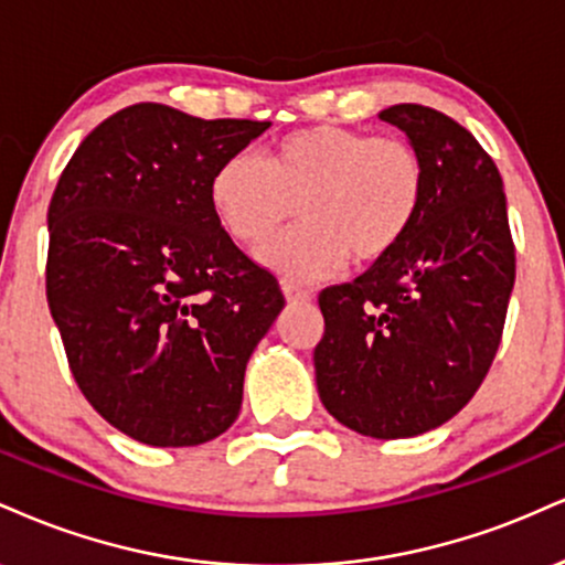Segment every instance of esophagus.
I'll return each instance as SVG.
<instances>
[{
	"label": "esophagus",
	"instance_id": "1",
	"mask_svg": "<svg viewBox=\"0 0 565 565\" xmlns=\"http://www.w3.org/2000/svg\"><path fill=\"white\" fill-rule=\"evenodd\" d=\"M282 296L288 298L290 303H307V301H311V290L301 288V285L288 282V280L282 282Z\"/></svg>",
	"mask_w": 565,
	"mask_h": 565
}]
</instances>
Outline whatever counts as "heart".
Returning a JSON list of instances; mask_svg holds the SVG:
<instances>
[{
    "label": "heart",
    "mask_w": 565,
    "mask_h": 565,
    "mask_svg": "<svg viewBox=\"0 0 565 565\" xmlns=\"http://www.w3.org/2000/svg\"><path fill=\"white\" fill-rule=\"evenodd\" d=\"M423 192L426 171L407 142L343 126L298 129L267 158L235 152L209 184L214 214L243 245L267 241L298 203L301 224L258 248L264 267L296 282L330 277L349 256H388L413 230Z\"/></svg>",
    "instance_id": "heart-1"
}]
</instances>
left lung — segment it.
Here are the masks:
<instances>
[{"label":"left lung","mask_w":565,"mask_h":565,"mask_svg":"<svg viewBox=\"0 0 565 565\" xmlns=\"http://www.w3.org/2000/svg\"><path fill=\"white\" fill-rule=\"evenodd\" d=\"M423 161L426 192L407 237L354 282L324 288L315 349L320 399L373 439L444 426L489 373L515 282L502 177L476 137L426 105H391Z\"/></svg>","instance_id":"8db88e82"}]
</instances>
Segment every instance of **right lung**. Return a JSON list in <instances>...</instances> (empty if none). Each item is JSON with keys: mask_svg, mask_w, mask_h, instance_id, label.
<instances>
[{"mask_svg": "<svg viewBox=\"0 0 565 565\" xmlns=\"http://www.w3.org/2000/svg\"><path fill=\"white\" fill-rule=\"evenodd\" d=\"M269 126L129 105L60 177L46 301L82 394L135 441L198 447L241 413L245 364L285 298L222 230L209 184Z\"/></svg>", "mask_w": 565, "mask_h": 565, "instance_id": "right-lung-1", "label": "right lung"}]
</instances>
